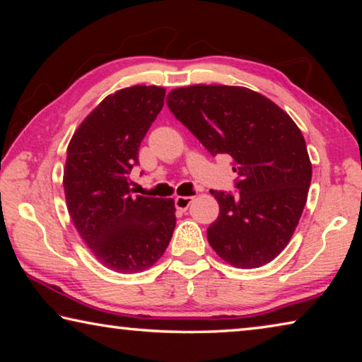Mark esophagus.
Masks as SVG:
<instances>
[{
    "instance_id": "1",
    "label": "esophagus",
    "mask_w": 362,
    "mask_h": 362,
    "mask_svg": "<svg viewBox=\"0 0 362 362\" xmlns=\"http://www.w3.org/2000/svg\"><path fill=\"white\" fill-rule=\"evenodd\" d=\"M192 203H193L192 196H177L175 198V207L179 211H187Z\"/></svg>"
}]
</instances>
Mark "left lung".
<instances>
[{"instance_id":"obj_1","label":"left lung","mask_w":362,"mask_h":362,"mask_svg":"<svg viewBox=\"0 0 362 362\" xmlns=\"http://www.w3.org/2000/svg\"><path fill=\"white\" fill-rule=\"evenodd\" d=\"M168 107L216 155H230L238 194L211 189L220 212L207 241L236 268H259L289 244L302 217L311 163L302 132L276 103L241 86L170 90Z\"/></svg>"}]
</instances>
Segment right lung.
I'll list each match as a JSON object with an SVG mask.
<instances>
[{
	"label": "right lung",
	"mask_w": 362,
	"mask_h": 362,
	"mask_svg": "<svg viewBox=\"0 0 362 362\" xmlns=\"http://www.w3.org/2000/svg\"><path fill=\"white\" fill-rule=\"evenodd\" d=\"M166 89L132 86L107 95L66 148L64 189L76 231L95 259L131 274L161 259L175 228L174 199L134 196L139 146L164 105Z\"/></svg>",
	"instance_id": "right-lung-1"
}]
</instances>
